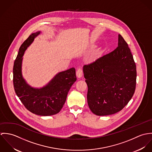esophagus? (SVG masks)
<instances>
[{
	"mask_svg": "<svg viewBox=\"0 0 152 152\" xmlns=\"http://www.w3.org/2000/svg\"><path fill=\"white\" fill-rule=\"evenodd\" d=\"M83 69H82L81 68H78L77 70V72H76L77 77L78 78H81V77L83 76Z\"/></svg>",
	"mask_w": 152,
	"mask_h": 152,
	"instance_id": "34e87169",
	"label": "esophagus"
}]
</instances>
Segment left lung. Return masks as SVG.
Listing matches in <instances>:
<instances>
[{
  "instance_id": "1",
  "label": "left lung",
  "mask_w": 152,
  "mask_h": 152,
  "mask_svg": "<svg viewBox=\"0 0 152 152\" xmlns=\"http://www.w3.org/2000/svg\"><path fill=\"white\" fill-rule=\"evenodd\" d=\"M87 102L98 116L116 113L132 98L136 85V66L127 43L121 34L112 52L84 66Z\"/></svg>"
}]
</instances>
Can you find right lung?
<instances>
[{"label":"right lung","instance_id":"right-lung-1","mask_svg":"<svg viewBox=\"0 0 152 152\" xmlns=\"http://www.w3.org/2000/svg\"><path fill=\"white\" fill-rule=\"evenodd\" d=\"M40 31L32 33L23 43L13 66V86L15 92L25 108L33 113L50 116L58 113L66 101L68 92L76 81L75 69L59 72L45 87L40 89L28 86L22 75V57L25 50Z\"/></svg>","mask_w":152,"mask_h":152}]
</instances>
